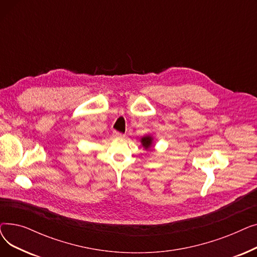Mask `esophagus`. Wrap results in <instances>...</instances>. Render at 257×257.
<instances>
[{
  "label": "esophagus",
  "mask_w": 257,
  "mask_h": 257,
  "mask_svg": "<svg viewBox=\"0 0 257 257\" xmlns=\"http://www.w3.org/2000/svg\"><path fill=\"white\" fill-rule=\"evenodd\" d=\"M112 136H113L115 139H123V138H125V134H124V133H120V132H117V131H113Z\"/></svg>",
  "instance_id": "34e87169"
}]
</instances>
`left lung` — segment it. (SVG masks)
<instances>
[{
	"label": "left lung",
	"instance_id": "1",
	"mask_svg": "<svg viewBox=\"0 0 257 257\" xmlns=\"http://www.w3.org/2000/svg\"><path fill=\"white\" fill-rule=\"evenodd\" d=\"M142 144L146 148H150L152 145V139L150 137H145L142 139Z\"/></svg>",
	"mask_w": 257,
	"mask_h": 257
}]
</instances>
